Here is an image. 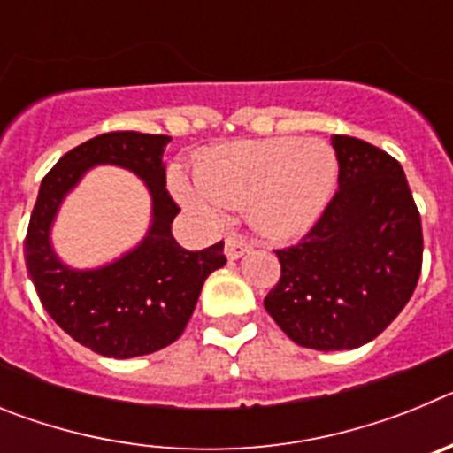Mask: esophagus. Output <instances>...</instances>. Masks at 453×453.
<instances>
[{"label":"esophagus","mask_w":453,"mask_h":453,"mask_svg":"<svg viewBox=\"0 0 453 453\" xmlns=\"http://www.w3.org/2000/svg\"><path fill=\"white\" fill-rule=\"evenodd\" d=\"M250 250L251 245L242 238V235H231V238L226 240V245H224V254H226L229 261H235V258H240V256H245Z\"/></svg>","instance_id":"obj_1"}]
</instances>
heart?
<instances>
[{
	"instance_id": "b5f03b06",
	"label": "heart",
	"mask_w": 453,
	"mask_h": 453,
	"mask_svg": "<svg viewBox=\"0 0 453 453\" xmlns=\"http://www.w3.org/2000/svg\"><path fill=\"white\" fill-rule=\"evenodd\" d=\"M195 186L174 179L183 206L206 219L222 208H245L251 224L272 238L311 229L334 195L338 158L319 138L240 140L203 151L195 161Z\"/></svg>"
}]
</instances>
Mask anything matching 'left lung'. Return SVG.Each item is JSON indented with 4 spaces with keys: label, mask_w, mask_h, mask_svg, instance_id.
<instances>
[{
    "label": "left lung",
    "mask_w": 453,
    "mask_h": 453,
    "mask_svg": "<svg viewBox=\"0 0 453 453\" xmlns=\"http://www.w3.org/2000/svg\"><path fill=\"white\" fill-rule=\"evenodd\" d=\"M338 192L297 245L276 250L265 311L318 351L356 349L402 313L422 272V222L406 174L365 140L331 135Z\"/></svg>",
    "instance_id": "1"
}]
</instances>
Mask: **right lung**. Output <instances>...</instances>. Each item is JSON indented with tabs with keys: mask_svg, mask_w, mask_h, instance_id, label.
Wrapping results in <instances>:
<instances>
[{
	"mask_svg": "<svg viewBox=\"0 0 453 453\" xmlns=\"http://www.w3.org/2000/svg\"><path fill=\"white\" fill-rule=\"evenodd\" d=\"M170 135L111 131L67 151L42 179L24 254L40 302L79 345L108 358H134L172 345L186 329L208 274L226 263L224 242L188 251L172 235L181 208L165 188ZM95 165H118L146 181L152 224L141 245L118 262L74 271L55 256L50 224L60 202Z\"/></svg>",
	"mask_w": 453,
	"mask_h": 453,
	"instance_id": "right-lung-1",
	"label": "right lung"
}]
</instances>
